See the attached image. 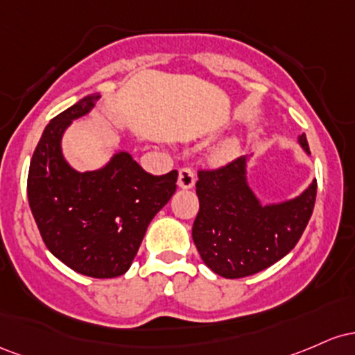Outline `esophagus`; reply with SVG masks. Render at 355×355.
<instances>
[{"label": "esophagus", "instance_id": "1", "mask_svg": "<svg viewBox=\"0 0 355 355\" xmlns=\"http://www.w3.org/2000/svg\"><path fill=\"white\" fill-rule=\"evenodd\" d=\"M196 182V174L191 167H181L178 176V186L182 189H191Z\"/></svg>", "mask_w": 355, "mask_h": 355}]
</instances>
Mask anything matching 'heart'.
<instances>
[{
	"label": "heart",
	"mask_w": 355,
	"mask_h": 355,
	"mask_svg": "<svg viewBox=\"0 0 355 355\" xmlns=\"http://www.w3.org/2000/svg\"><path fill=\"white\" fill-rule=\"evenodd\" d=\"M228 147H233V144H230V146H228Z\"/></svg>",
	"instance_id": "obj_1"
}]
</instances>
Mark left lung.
<instances>
[{
    "label": "left lung",
    "mask_w": 355,
    "mask_h": 355,
    "mask_svg": "<svg viewBox=\"0 0 355 355\" xmlns=\"http://www.w3.org/2000/svg\"><path fill=\"white\" fill-rule=\"evenodd\" d=\"M298 144L310 154L305 134ZM252 157L198 174L193 240L206 266L225 278L250 277L282 260L300 240L315 205L317 181L295 198L263 205L248 181Z\"/></svg>",
    "instance_id": "8db88e82"
}]
</instances>
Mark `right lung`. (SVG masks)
Returning <instances> with one entry per match:
<instances>
[{"mask_svg": "<svg viewBox=\"0 0 355 355\" xmlns=\"http://www.w3.org/2000/svg\"><path fill=\"white\" fill-rule=\"evenodd\" d=\"M98 98L83 97L51 119L31 157L26 189L46 248L77 273L114 278L130 268L149 223L176 193L178 171L153 176L127 150L98 169L71 167L63 134Z\"/></svg>", "mask_w": 355, "mask_h": 355, "instance_id": "1", "label": "right lung"}]
</instances>
